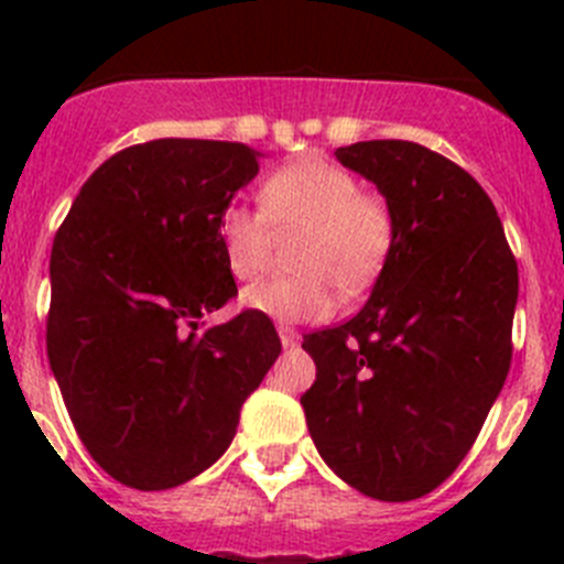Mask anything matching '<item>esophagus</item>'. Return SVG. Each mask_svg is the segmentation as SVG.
Segmentation results:
<instances>
[{
	"mask_svg": "<svg viewBox=\"0 0 564 564\" xmlns=\"http://www.w3.org/2000/svg\"><path fill=\"white\" fill-rule=\"evenodd\" d=\"M279 338H282V344H285V347H296L299 344V333L288 325L279 327Z\"/></svg>",
	"mask_w": 564,
	"mask_h": 564,
	"instance_id": "34e87169",
	"label": "esophagus"
}]
</instances>
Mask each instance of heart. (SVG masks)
Masks as SVG:
<instances>
[{"label": "heart", "instance_id": "1", "mask_svg": "<svg viewBox=\"0 0 564 564\" xmlns=\"http://www.w3.org/2000/svg\"><path fill=\"white\" fill-rule=\"evenodd\" d=\"M395 212L381 194L361 192L356 174L325 158H302L259 186V206L231 200L217 214V237L228 271L257 279L279 239L291 248L288 279H268L242 293L248 311L276 322H322L344 296H361L395 248Z\"/></svg>", "mask_w": 564, "mask_h": 564}]
</instances>
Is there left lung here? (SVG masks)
I'll return each instance as SVG.
<instances>
[{
    "mask_svg": "<svg viewBox=\"0 0 564 564\" xmlns=\"http://www.w3.org/2000/svg\"><path fill=\"white\" fill-rule=\"evenodd\" d=\"M336 158L376 183L398 234L370 302L302 341L316 361L302 406L344 482L406 502L460 466L506 383L517 259L491 197L449 158L412 141Z\"/></svg>",
    "mask_w": 564,
    "mask_h": 564,
    "instance_id": "obj_1",
    "label": "left lung"
}]
</instances>
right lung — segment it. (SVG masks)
<instances>
[{"instance_id":"obj_1","label":"right lung","mask_w":564,"mask_h":564,"mask_svg":"<svg viewBox=\"0 0 564 564\" xmlns=\"http://www.w3.org/2000/svg\"><path fill=\"white\" fill-rule=\"evenodd\" d=\"M257 158L228 141L134 143L89 174L53 239L50 367L93 460L129 488L212 466L282 352L265 313L200 322L237 296L217 214Z\"/></svg>"}]
</instances>
